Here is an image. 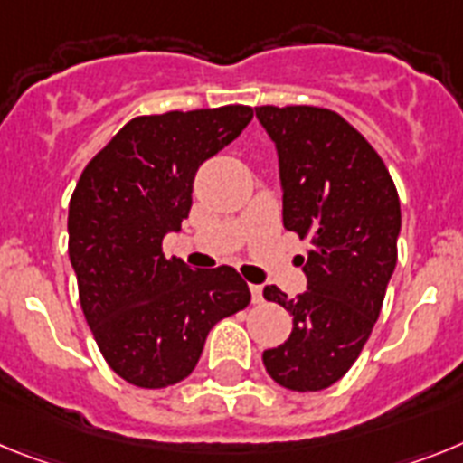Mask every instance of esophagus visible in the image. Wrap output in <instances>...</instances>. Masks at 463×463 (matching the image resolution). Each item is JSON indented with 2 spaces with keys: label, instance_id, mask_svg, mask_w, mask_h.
<instances>
[{
  "label": "esophagus",
  "instance_id": "1",
  "mask_svg": "<svg viewBox=\"0 0 463 463\" xmlns=\"http://www.w3.org/2000/svg\"><path fill=\"white\" fill-rule=\"evenodd\" d=\"M251 300H254L256 305L259 303H263V287H260V284H251Z\"/></svg>",
  "mask_w": 463,
  "mask_h": 463
}]
</instances>
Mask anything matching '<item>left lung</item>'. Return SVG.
<instances>
[{
	"mask_svg": "<svg viewBox=\"0 0 463 463\" xmlns=\"http://www.w3.org/2000/svg\"><path fill=\"white\" fill-rule=\"evenodd\" d=\"M279 158L281 219L307 237V291L265 300L293 315V331L265 349V371L291 392H321L359 359L396 268L401 203L389 170L359 130L331 109L259 107Z\"/></svg>",
	"mask_w": 463,
	"mask_h": 463,
	"instance_id": "left-lung-1",
	"label": "left lung"
}]
</instances>
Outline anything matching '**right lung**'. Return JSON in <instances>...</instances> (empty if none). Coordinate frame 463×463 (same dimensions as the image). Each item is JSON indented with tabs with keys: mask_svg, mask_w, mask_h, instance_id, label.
Listing matches in <instances>:
<instances>
[{
	"mask_svg": "<svg viewBox=\"0 0 463 463\" xmlns=\"http://www.w3.org/2000/svg\"><path fill=\"white\" fill-rule=\"evenodd\" d=\"M251 118L242 104L139 116L76 184L67 231L83 315L111 371L135 387L191 375L216 321L251 300L231 265L193 270L163 254V237L188 219L198 167Z\"/></svg>",
	"mask_w": 463,
	"mask_h": 463,
	"instance_id": "obj_1",
	"label": "right lung"
}]
</instances>
